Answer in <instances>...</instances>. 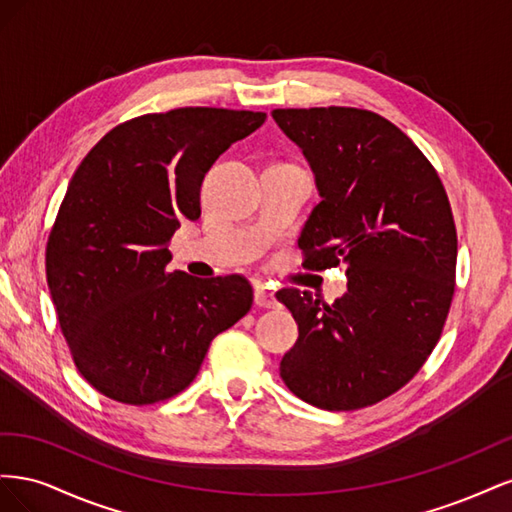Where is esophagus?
<instances>
[{"label": "esophagus", "instance_id": "obj_1", "mask_svg": "<svg viewBox=\"0 0 512 512\" xmlns=\"http://www.w3.org/2000/svg\"><path fill=\"white\" fill-rule=\"evenodd\" d=\"M254 303H256L258 307H275V305H277V299H275V294H273L267 286L256 284V286H254Z\"/></svg>", "mask_w": 512, "mask_h": 512}]
</instances>
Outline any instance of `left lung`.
Instances as JSON below:
<instances>
[{
  "label": "left lung",
  "mask_w": 512,
  "mask_h": 512,
  "mask_svg": "<svg viewBox=\"0 0 512 512\" xmlns=\"http://www.w3.org/2000/svg\"><path fill=\"white\" fill-rule=\"evenodd\" d=\"M312 168L320 203L299 245L305 267L346 265L324 305L284 288L299 339L280 376L322 410H359L399 391L436 348L455 292L457 232L436 170L410 138L361 108H277Z\"/></svg>",
  "instance_id": "1"
}]
</instances>
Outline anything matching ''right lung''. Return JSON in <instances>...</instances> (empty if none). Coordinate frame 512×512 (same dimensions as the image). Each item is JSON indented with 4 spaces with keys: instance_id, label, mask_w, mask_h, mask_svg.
I'll list each match as a JSON object with an SVG mask.
<instances>
[{
    "instance_id": "1",
    "label": "right lung",
    "mask_w": 512,
    "mask_h": 512,
    "mask_svg": "<svg viewBox=\"0 0 512 512\" xmlns=\"http://www.w3.org/2000/svg\"><path fill=\"white\" fill-rule=\"evenodd\" d=\"M265 113L188 106L113 128L68 185L46 245V282L74 363L102 395L145 406L181 393L252 307L241 275L168 273L166 243L200 218V185Z\"/></svg>"
}]
</instances>
